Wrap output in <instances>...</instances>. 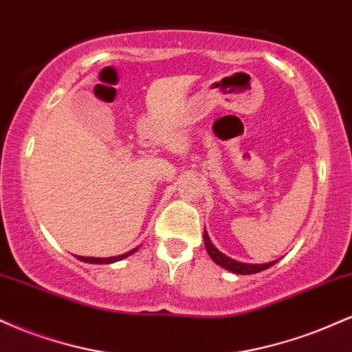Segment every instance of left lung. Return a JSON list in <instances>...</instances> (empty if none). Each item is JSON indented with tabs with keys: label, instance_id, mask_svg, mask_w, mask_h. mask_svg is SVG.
Returning a JSON list of instances; mask_svg holds the SVG:
<instances>
[{
	"label": "left lung",
	"instance_id": "1",
	"mask_svg": "<svg viewBox=\"0 0 352 352\" xmlns=\"http://www.w3.org/2000/svg\"><path fill=\"white\" fill-rule=\"evenodd\" d=\"M204 240H205V248H207L210 258H212L217 265H220L221 268L228 270V272H232V273H236V274L260 273V272H263V270H268L270 266H273L274 263H276V261H272V263H265V265L240 263V261L232 260V258H228L227 254L218 252V250L215 248V245H213L212 240H210L207 230H204Z\"/></svg>",
	"mask_w": 352,
	"mask_h": 352
}]
</instances>
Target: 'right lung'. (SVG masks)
Returning <instances> with one entry per match:
<instances>
[{
  "label": "right lung",
  "mask_w": 352,
  "mask_h": 352,
  "mask_svg": "<svg viewBox=\"0 0 352 352\" xmlns=\"http://www.w3.org/2000/svg\"><path fill=\"white\" fill-rule=\"evenodd\" d=\"M139 250V246L134 250H131V252L124 253V254H119V256H112V258H86V256H78V260L80 261H86V263H98V265H106V263H114V261H119L122 260V258L129 256V254H132L134 252H137Z\"/></svg>",
  "instance_id": "obj_1"
}]
</instances>
